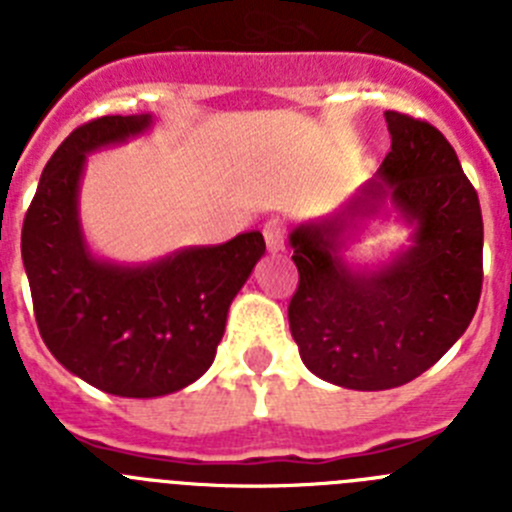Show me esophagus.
I'll return each mask as SVG.
<instances>
[{
    "label": "esophagus",
    "mask_w": 512,
    "mask_h": 512,
    "mask_svg": "<svg viewBox=\"0 0 512 512\" xmlns=\"http://www.w3.org/2000/svg\"><path fill=\"white\" fill-rule=\"evenodd\" d=\"M264 238L269 251H282L284 248V223L279 217H271L264 225Z\"/></svg>",
    "instance_id": "1"
}]
</instances>
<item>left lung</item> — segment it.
Returning <instances> with one entry per match:
<instances>
[{"instance_id":"left-lung-1","label":"left lung","mask_w":512,"mask_h":512,"mask_svg":"<svg viewBox=\"0 0 512 512\" xmlns=\"http://www.w3.org/2000/svg\"><path fill=\"white\" fill-rule=\"evenodd\" d=\"M384 117L392 151L346 212L364 215L390 194L418 223L415 246L361 274L336 256L348 217L289 235L300 271L292 338L312 374L348 390H390L431 369L472 323L482 292V210L459 156L431 122Z\"/></svg>"}]
</instances>
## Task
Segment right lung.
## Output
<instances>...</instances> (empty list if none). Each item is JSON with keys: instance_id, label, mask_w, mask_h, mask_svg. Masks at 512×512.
Segmentation results:
<instances>
[{"instance_id": "add662e5", "label": "right lung", "mask_w": 512, "mask_h": 512, "mask_svg": "<svg viewBox=\"0 0 512 512\" xmlns=\"http://www.w3.org/2000/svg\"><path fill=\"white\" fill-rule=\"evenodd\" d=\"M146 125L148 115L79 125L45 164L22 223V261L45 346L76 377L120 397L169 395L202 377L230 302L266 251L264 235L248 230L143 266L92 259L76 217L84 153Z\"/></svg>"}]
</instances>
